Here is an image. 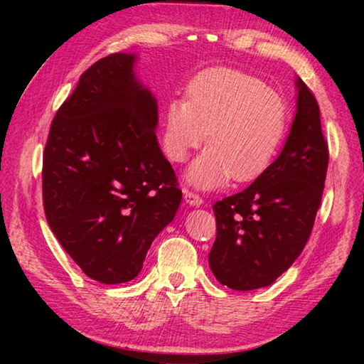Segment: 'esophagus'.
Returning <instances> with one entry per match:
<instances>
[{
  "label": "esophagus",
  "mask_w": 364,
  "mask_h": 364,
  "mask_svg": "<svg viewBox=\"0 0 364 364\" xmlns=\"http://www.w3.org/2000/svg\"><path fill=\"white\" fill-rule=\"evenodd\" d=\"M184 200H186V204L191 207H200L204 204V200H202V197L196 193H191V191L184 189Z\"/></svg>",
  "instance_id": "34e87169"
}]
</instances>
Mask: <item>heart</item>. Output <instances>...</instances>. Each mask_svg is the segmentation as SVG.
<instances>
[{
    "instance_id": "obj_1",
    "label": "heart",
    "mask_w": 364,
    "mask_h": 364,
    "mask_svg": "<svg viewBox=\"0 0 364 364\" xmlns=\"http://www.w3.org/2000/svg\"><path fill=\"white\" fill-rule=\"evenodd\" d=\"M287 127L284 96L263 80L210 69L189 85L188 102L168 104L164 149L171 162H184L207 138L208 147L188 168L186 180L199 189H217L231 176L234 181L260 176L278 154Z\"/></svg>"
}]
</instances>
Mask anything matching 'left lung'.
<instances>
[{
  "instance_id": "left-lung-1",
  "label": "left lung",
  "mask_w": 364,
  "mask_h": 364,
  "mask_svg": "<svg viewBox=\"0 0 364 364\" xmlns=\"http://www.w3.org/2000/svg\"><path fill=\"white\" fill-rule=\"evenodd\" d=\"M297 109L273 164L241 193L213 205L212 273L234 291L267 287L291 268L310 237L328 171L319 106L297 77Z\"/></svg>"
}]
</instances>
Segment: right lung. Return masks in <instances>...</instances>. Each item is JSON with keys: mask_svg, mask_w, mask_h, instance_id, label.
Wrapping results in <instances>:
<instances>
[{"mask_svg": "<svg viewBox=\"0 0 364 364\" xmlns=\"http://www.w3.org/2000/svg\"><path fill=\"white\" fill-rule=\"evenodd\" d=\"M136 60L115 53L91 65L56 112L43 154L48 225L102 284L136 278L181 202L156 136L157 100L134 72Z\"/></svg>", "mask_w": 364, "mask_h": 364, "instance_id": "add662e5", "label": "right lung"}]
</instances>
